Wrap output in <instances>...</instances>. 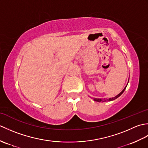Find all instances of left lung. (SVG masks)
I'll use <instances>...</instances> for the list:
<instances>
[{"instance_id":"left-lung-1","label":"left lung","mask_w":148,"mask_h":148,"mask_svg":"<svg viewBox=\"0 0 148 148\" xmlns=\"http://www.w3.org/2000/svg\"><path fill=\"white\" fill-rule=\"evenodd\" d=\"M126 87L127 86H125V88L123 90V91L122 92L120 93H119L118 95H116V97H112V98H109V99H103V100H102V99H96V98H93V99L95 100V101H97V102H104V101H111V100H115L116 99H117V98H118V97L120 96L121 94L124 92V91H125V90L126 89Z\"/></svg>"}]
</instances>
